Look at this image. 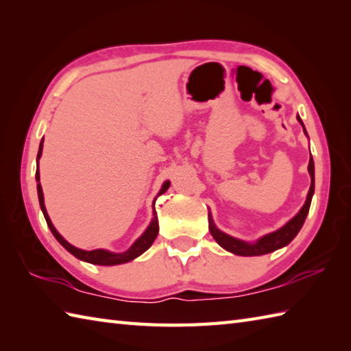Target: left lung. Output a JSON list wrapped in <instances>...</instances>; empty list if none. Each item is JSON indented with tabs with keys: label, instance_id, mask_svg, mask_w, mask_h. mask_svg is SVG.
Listing matches in <instances>:
<instances>
[{
	"label": "left lung",
	"instance_id": "left-lung-1",
	"mask_svg": "<svg viewBox=\"0 0 351 351\" xmlns=\"http://www.w3.org/2000/svg\"><path fill=\"white\" fill-rule=\"evenodd\" d=\"M297 121H299V123L303 126V132L308 136L306 128H304V125H303L299 114H297ZM308 171L311 176V187H309L308 196H306V202H304V205L302 206V210L297 213L289 221H287L282 228L274 230V232L265 234L261 238H258L256 241L250 243V241H244V240H240V238H235L232 235L223 232V230H220L217 226H215L211 213H208V228H210V232H211L214 240L217 241L219 245H221L223 249L230 252V253H234V255H238V256L267 255V253H271L274 250L285 247V245H288L291 241H293L295 235L300 232L303 223H304V220H306V215L309 213L312 196H314L315 169H314V160H312V155L309 156Z\"/></svg>",
	"mask_w": 351,
	"mask_h": 351
}]
</instances>
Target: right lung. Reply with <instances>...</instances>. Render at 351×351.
Returning <instances> with one entry per match:
<instances>
[{"instance_id": "right-lung-1", "label": "right lung", "mask_w": 351, "mask_h": 351, "mask_svg": "<svg viewBox=\"0 0 351 351\" xmlns=\"http://www.w3.org/2000/svg\"><path fill=\"white\" fill-rule=\"evenodd\" d=\"M42 151H43V138L40 140L39 145V152H37V160H36V181H37V196H39V204H40V210L43 213V217L48 223V228L51 229L52 235L56 237V240L60 243L63 247L68 250L69 253H72L73 256L86 261L88 264H95V265H119V264H125L130 263V261L136 259L137 256H140L141 253H145L149 247H151L152 243L155 241L156 235H158V217H156V211H155V200L158 196H161L162 193H166L167 189L170 187V181H166L158 191V195L155 196L154 202H152V220L149 223V226L146 228V230L141 234L136 241L132 243L131 247L125 252H110L106 249H95V250H83L78 249L75 245H72L71 243H68L64 238L58 234V230L52 225V221L49 219V215L47 213V208H45V199H43V191H42V185H40V173H39V160L42 156Z\"/></svg>"}]
</instances>
